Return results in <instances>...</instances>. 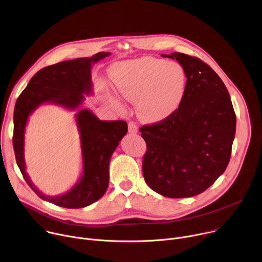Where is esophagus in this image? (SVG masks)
Returning <instances> with one entry per match:
<instances>
[{
  "mask_svg": "<svg viewBox=\"0 0 262 262\" xmlns=\"http://www.w3.org/2000/svg\"><path fill=\"white\" fill-rule=\"evenodd\" d=\"M128 132L130 134H136L138 132V126L134 121H129L128 122Z\"/></svg>",
  "mask_w": 262,
  "mask_h": 262,
  "instance_id": "1",
  "label": "esophagus"
}]
</instances>
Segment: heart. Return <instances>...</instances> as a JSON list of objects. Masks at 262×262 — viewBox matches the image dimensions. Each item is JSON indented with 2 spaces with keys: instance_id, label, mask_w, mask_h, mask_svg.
<instances>
[{
  "instance_id": "obj_1",
  "label": "heart",
  "mask_w": 262,
  "mask_h": 262,
  "mask_svg": "<svg viewBox=\"0 0 262 262\" xmlns=\"http://www.w3.org/2000/svg\"><path fill=\"white\" fill-rule=\"evenodd\" d=\"M119 96L136 103L138 116L144 121H162L179 108L186 90V73L177 62L145 57L125 61L111 70ZM117 107L122 108L120 103Z\"/></svg>"
}]
</instances>
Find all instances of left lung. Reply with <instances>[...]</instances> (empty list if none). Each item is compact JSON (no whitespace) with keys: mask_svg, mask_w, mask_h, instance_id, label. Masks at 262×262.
<instances>
[{"mask_svg":"<svg viewBox=\"0 0 262 262\" xmlns=\"http://www.w3.org/2000/svg\"><path fill=\"white\" fill-rule=\"evenodd\" d=\"M163 57L184 68L186 90L174 114L140 127L147 146L143 175L155 192L188 198L203 193L226 170L236 116L225 84L209 65L182 53Z\"/></svg>","mask_w":262,"mask_h":262,"instance_id":"8db88e82","label":"left lung"}]
</instances>
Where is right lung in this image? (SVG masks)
Wrapping results in <instances>:
<instances>
[{
	"label": "right lung",
	"instance_id": "add662e5",
	"mask_svg": "<svg viewBox=\"0 0 262 262\" xmlns=\"http://www.w3.org/2000/svg\"><path fill=\"white\" fill-rule=\"evenodd\" d=\"M98 53L92 58L63 61L40 69L18 96L13 114V149L17 166L26 182L42 200L65 208H82L100 199L108 184V164L120 140L127 133L123 120H99L89 110L77 114L81 133L84 171L80 182L68 193L49 197L35 189L25 171L24 133L29 115L43 102H55L74 110L84 100L83 93L92 91L91 64L108 57Z\"/></svg>",
	"mask_w": 262,
	"mask_h": 262
}]
</instances>
